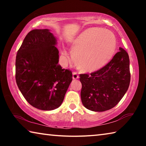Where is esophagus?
<instances>
[{
	"label": "esophagus",
	"mask_w": 146,
	"mask_h": 146,
	"mask_svg": "<svg viewBox=\"0 0 146 146\" xmlns=\"http://www.w3.org/2000/svg\"><path fill=\"white\" fill-rule=\"evenodd\" d=\"M72 78H73V80H76V79H78V78H79V76H78V75L77 73L73 72V76H72Z\"/></svg>",
	"instance_id": "1"
}]
</instances>
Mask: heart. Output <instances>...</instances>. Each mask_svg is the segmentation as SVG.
Listing matches in <instances>:
<instances>
[{"label": "heart", "instance_id": "obj_1", "mask_svg": "<svg viewBox=\"0 0 146 146\" xmlns=\"http://www.w3.org/2000/svg\"><path fill=\"white\" fill-rule=\"evenodd\" d=\"M117 40L112 32L90 28L71 40V52L76 67L84 73L95 72L106 66L114 55ZM62 55L67 58L66 51Z\"/></svg>", "mask_w": 146, "mask_h": 146}]
</instances>
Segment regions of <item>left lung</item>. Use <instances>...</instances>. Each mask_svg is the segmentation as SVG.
<instances>
[{"label": "left lung", "instance_id": "8db88e82", "mask_svg": "<svg viewBox=\"0 0 146 146\" xmlns=\"http://www.w3.org/2000/svg\"><path fill=\"white\" fill-rule=\"evenodd\" d=\"M101 70L91 74H82L80 97L88 110L102 112L114 108L129 88V58L122 48Z\"/></svg>", "mask_w": 146, "mask_h": 146}]
</instances>
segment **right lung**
<instances>
[{"mask_svg":"<svg viewBox=\"0 0 146 146\" xmlns=\"http://www.w3.org/2000/svg\"><path fill=\"white\" fill-rule=\"evenodd\" d=\"M57 38L48 29H33L24 39L16 56L15 78L28 102L43 111L62 103L72 73L59 65Z\"/></svg>","mask_w":146,"mask_h":146,"instance_id":"add662e5","label":"right lung"}]
</instances>
